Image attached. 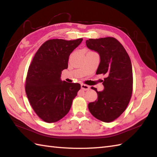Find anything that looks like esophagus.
<instances>
[{
  "mask_svg": "<svg viewBox=\"0 0 157 157\" xmlns=\"http://www.w3.org/2000/svg\"><path fill=\"white\" fill-rule=\"evenodd\" d=\"M81 88L84 90H90V86L86 84H81Z\"/></svg>",
  "mask_w": 157,
  "mask_h": 157,
  "instance_id": "obj_1",
  "label": "esophagus"
}]
</instances>
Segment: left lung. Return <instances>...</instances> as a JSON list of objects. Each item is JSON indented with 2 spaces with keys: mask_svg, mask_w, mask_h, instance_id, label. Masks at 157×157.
Returning a JSON list of instances; mask_svg holds the SVG:
<instances>
[{
  "mask_svg": "<svg viewBox=\"0 0 157 157\" xmlns=\"http://www.w3.org/2000/svg\"><path fill=\"white\" fill-rule=\"evenodd\" d=\"M86 44L100 57L96 74L106 75L103 91L92 87L98 94V99L88 103L89 111L98 119L110 122L122 115L130 102L133 88L131 60L123 46L113 37L90 39Z\"/></svg>",
  "mask_w": 157,
  "mask_h": 157,
  "instance_id": "left-lung-1",
  "label": "left lung"
}]
</instances>
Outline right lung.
Instances as JSON below:
<instances>
[{
    "mask_svg": "<svg viewBox=\"0 0 157 157\" xmlns=\"http://www.w3.org/2000/svg\"><path fill=\"white\" fill-rule=\"evenodd\" d=\"M82 40H47L38 50L29 65L26 94L33 110L46 122H57L67 115L80 89L78 83L62 81L61 74L68 67L71 53Z\"/></svg>",
    "mask_w": 157,
    "mask_h": 157,
    "instance_id": "1",
    "label": "right lung"
}]
</instances>
